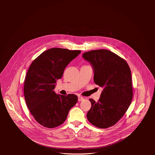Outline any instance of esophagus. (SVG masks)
Segmentation results:
<instances>
[{"label":"esophagus","instance_id":"obj_1","mask_svg":"<svg viewBox=\"0 0 155 155\" xmlns=\"http://www.w3.org/2000/svg\"><path fill=\"white\" fill-rule=\"evenodd\" d=\"M84 100V97H81V96H79V97H78V101H83Z\"/></svg>","mask_w":155,"mask_h":155}]
</instances>
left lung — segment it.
Here are the masks:
<instances>
[{
    "mask_svg": "<svg viewBox=\"0 0 155 155\" xmlns=\"http://www.w3.org/2000/svg\"><path fill=\"white\" fill-rule=\"evenodd\" d=\"M82 57L92 66L95 84L103 88L98 102L89 98L91 108L87 119L96 127L109 128L122 118L131 103L130 68L124 59L106 49L87 52Z\"/></svg>",
    "mask_w": 155,
    "mask_h": 155,
    "instance_id": "left-lung-1",
    "label": "left lung"
}]
</instances>
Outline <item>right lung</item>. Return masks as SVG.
<instances>
[{
  "mask_svg": "<svg viewBox=\"0 0 155 155\" xmlns=\"http://www.w3.org/2000/svg\"><path fill=\"white\" fill-rule=\"evenodd\" d=\"M81 51L54 48L42 52L31 64L24 81V94L27 107L41 125L53 128L61 125L78 101L74 94H57V80Z\"/></svg>",
  "mask_w": 155,
  "mask_h": 155,
  "instance_id": "obj_1",
  "label": "right lung"
}]
</instances>
